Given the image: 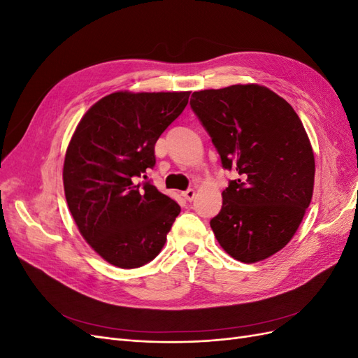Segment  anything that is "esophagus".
Segmentation results:
<instances>
[{
  "instance_id": "esophagus-1",
  "label": "esophagus",
  "mask_w": 358,
  "mask_h": 358,
  "mask_svg": "<svg viewBox=\"0 0 358 358\" xmlns=\"http://www.w3.org/2000/svg\"><path fill=\"white\" fill-rule=\"evenodd\" d=\"M182 197L185 199V200H188V201H192L194 197H196V189H187V191H183V192H182Z\"/></svg>"
}]
</instances>
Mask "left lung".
Masks as SVG:
<instances>
[{
	"instance_id": "left-lung-1",
	"label": "left lung",
	"mask_w": 358,
	"mask_h": 358,
	"mask_svg": "<svg viewBox=\"0 0 358 358\" xmlns=\"http://www.w3.org/2000/svg\"><path fill=\"white\" fill-rule=\"evenodd\" d=\"M189 103L222 166L239 175L210 221L216 241L237 262L272 257L296 234L313 194L315 158L299 115L258 83L197 91Z\"/></svg>"
}]
</instances>
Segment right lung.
Wrapping results in <instances>:
<instances>
[{
    "mask_svg": "<svg viewBox=\"0 0 358 358\" xmlns=\"http://www.w3.org/2000/svg\"><path fill=\"white\" fill-rule=\"evenodd\" d=\"M189 91H116L92 104L64 158L62 182L83 239L107 263L136 268L167 241L180 206L149 182L155 143L188 104Z\"/></svg>",
    "mask_w": 358,
    "mask_h": 358,
    "instance_id": "add662e5",
    "label": "right lung"
}]
</instances>
